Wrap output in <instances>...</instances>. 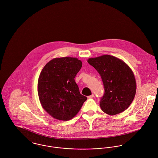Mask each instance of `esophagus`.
Segmentation results:
<instances>
[{"label":"esophagus","instance_id":"esophagus-1","mask_svg":"<svg viewBox=\"0 0 158 158\" xmlns=\"http://www.w3.org/2000/svg\"><path fill=\"white\" fill-rule=\"evenodd\" d=\"M94 97V95H90V96H88V98H89V99H91V98H93Z\"/></svg>","mask_w":158,"mask_h":158}]
</instances>
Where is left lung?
<instances>
[{"label": "left lung", "mask_w": 158, "mask_h": 158, "mask_svg": "<svg viewBox=\"0 0 158 158\" xmlns=\"http://www.w3.org/2000/svg\"><path fill=\"white\" fill-rule=\"evenodd\" d=\"M87 62L99 73L104 84L105 92L99 104L101 110L110 115L125 110L136 92V81L130 67L110 55L90 58Z\"/></svg>", "instance_id": "1"}]
</instances>
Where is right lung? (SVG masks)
I'll return each instance as SVG.
<instances>
[{"label":"right lung","instance_id":"1","mask_svg":"<svg viewBox=\"0 0 158 158\" xmlns=\"http://www.w3.org/2000/svg\"><path fill=\"white\" fill-rule=\"evenodd\" d=\"M82 66L76 57H60L44 66L38 81L40 103L53 118L68 121L80 110L87 97L81 95L74 77Z\"/></svg>","mask_w":158,"mask_h":158}]
</instances>
